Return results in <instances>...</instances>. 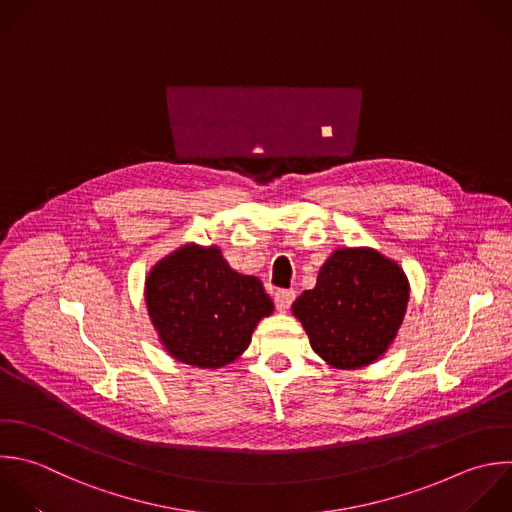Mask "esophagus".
Segmentation results:
<instances>
[{
    "label": "esophagus",
    "instance_id": "34e87169",
    "mask_svg": "<svg viewBox=\"0 0 512 512\" xmlns=\"http://www.w3.org/2000/svg\"><path fill=\"white\" fill-rule=\"evenodd\" d=\"M294 298H296V292H294V290H278V292L274 294L276 306H278V310H282V312L292 306Z\"/></svg>",
    "mask_w": 512,
    "mask_h": 512
}]
</instances>
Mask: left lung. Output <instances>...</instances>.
Instances as JSON below:
<instances>
[{
	"instance_id": "1",
	"label": "left lung",
	"mask_w": 512,
	"mask_h": 512,
	"mask_svg": "<svg viewBox=\"0 0 512 512\" xmlns=\"http://www.w3.org/2000/svg\"><path fill=\"white\" fill-rule=\"evenodd\" d=\"M410 284L404 270L374 248H336L316 286L292 304L312 350L332 368L376 362L394 342L406 314Z\"/></svg>"
}]
</instances>
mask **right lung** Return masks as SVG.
Wrapping results in <instances>:
<instances>
[{
	"mask_svg": "<svg viewBox=\"0 0 512 512\" xmlns=\"http://www.w3.org/2000/svg\"><path fill=\"white\" fill-rule=\"evenodd\" d=\"M144 298L166 352L198 368L234 362L258 322L274 312L256 276L232 270L218 246L194 242L152 266Z\"/></svg>",
	"mask_w": 512,
	"mask_h": 512,
	"instance_id": "1",
	"label": "right lung"
}]
</instances>
